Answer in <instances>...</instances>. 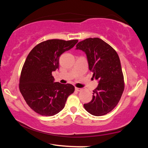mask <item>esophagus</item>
<instances>
[{"label": "esophagus", "instance_id": "esophagus-1", "mask_svg": "<svg viewBox=\"0 0 148 148\" xmlns=\"http://www.w3.org/2000/svg\"><path fill=\"white\" fill-rule=\"evenodd\" d=\"M75 89H76V91H81L82 90V88H78V87H75Z\"/></svg>", "mask_w": 148, "mask_h": 148}]
</instances>
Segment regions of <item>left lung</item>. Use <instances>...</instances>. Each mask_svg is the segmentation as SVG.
Here are the masks:
<instances>
[{
    "label": "left lung",
    "instance_id": "8db88e82",
    "mask_svg": "<svg viewBox=\"0 0 148 148\" xmlns=\"http://www.w3.org/2000/svg\"><path fill=\"white\" fill-rule=\"evenodd\" d=\"M86 53L92 77L99 80L91 101L84 106L89 114L101 116L111 112L118 104L125 84L119 57L113 47L99 38H89L76 45Z\"/></svg>",
    "mask_w": 148,
    "mask_h": 148
}]
</instances>
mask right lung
<instances>
[{
  "label": "right lung",
  "instance_id": "add662e5",
  "mask_svg": "<svg viewBox=\"0 0 148 148\" xmlns=\"http://www.w3.org/2000/svg\"><path fill=\"white\" fill-rule=\"evenodd\" d=\"M77 42L48 40L36 45L27 56L20 76L19 90L29 106L38 114L52 116L59 113L74 92L72 85L54 82L52 72L59 69L61 55Z\"/></svg>",
  "mask_w": 148,
  "mask_h": 148
}]
</instances>
